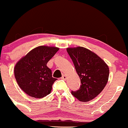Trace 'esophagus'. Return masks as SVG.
I'll list each match as a JSON object with an SVG mask.
<instances>
[{
    "instance_id": "1",
    "label": "esophagus",
    "mask_w": 128,
    "mask_h": 128,
    "mask_svg": "<svg viewBox=\"0 0 128 128\" xmlns=\"http://www.w3.org/2000/svg\"><path fill=\"white\" fill-rule=\"evenodd\" d=\"M66 79H67V76H66V75H63V76L61 78V79L62 80H66Z\"/></svg>"
}]
</instances>
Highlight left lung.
Wrapping results in <instances>:
<instances>
[{"instance_id":"left-lung-1","label":"left lung","mask_w":128,"mask_h":128,"mask_svg":"<svg viewBox=\"0 0 128 128\" xmlns=\"http://www.w3.org/2000/svg\"><path fill=\"white\" fill-rule=\"evenodd\" d=\"M82 84L79 90L72 91L74 97L87 102L96 97L105 88L108 80L109 68L96 54L85 48H68Z\"/></svg>"}]
</instances>
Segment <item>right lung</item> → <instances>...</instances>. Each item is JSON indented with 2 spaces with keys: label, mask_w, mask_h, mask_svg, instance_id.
Returning a JSON list of instances; mask_svg holds the SVG:
<instances>
[{
  "label": "right lung",
  "mask_w": 128,
  "mask_h": 128,
  "mask_svg": "<svg viewBox=\"0 0 128 128\" xmlns=\"http://www.w3.org/2000/svg\"><path fill=\"white\" fill-rule=\"evenodd\" d=\"M59 50L54 46L36 47L18 61L14 68L17 84L25 93L32 97L41 98L50 93L56 79L47 67L48 61Z\"/></svg>",
  "instance_id": "1"
}]
</instances>
